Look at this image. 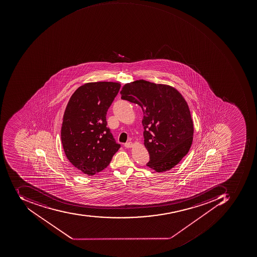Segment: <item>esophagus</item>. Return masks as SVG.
Instances as JSON below:
<instances>
[{"label":"esophagus","mask_w":257,"mask_h":257,"mask_svg":"<svg viewBox=\"0 0 257 257\" xmlns=\"http://www.w3.org/2000/svg\"><path fill=\"white\" fill-rule=\"evenodd\" d=\"M124 147H126V148H131V147H133V144L132 143V142H128V143H126V144H124Z\"/></svg>","instance_id":"obj_1"}]
</instances>
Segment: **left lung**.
<instances>
[{
    "instance_id": "1",
    "label": "left lung",
    "mask_w": 257,
    "mask_h": 257,
    "mask_svg": "<svg viewBox=\"0 0 257 257\" xmlns=\"http://www.w3.org/2000/svg\"><path fill=\"white\" fill-rule=\"evenodd\" d=\"M121 99L144 111V145L150 154L147 166L169 171L188 154L193 140V122L182 95L168 85L140 79L126 83Z\"/></svg>"
}]
</instances>
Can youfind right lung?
<instances>
[{
  "label": "right lung",
  "mask_w": 257,
  "mask_h": 257,
  "mask_svg": "<svg viewBox=\"0 0 257 257\" xmlns=\"http://www.w3.org/2000/svg\"><path fill=\"white\" fill-rule=\"evenodd\" d=\"M120 88L118 82L84 84L67 104L61 143L68 161L85 175H93L107 168L120 147L106 120L107 110Z\"/></svg>",
  "instance_id": "right-lung-1"
}]
</instances>
